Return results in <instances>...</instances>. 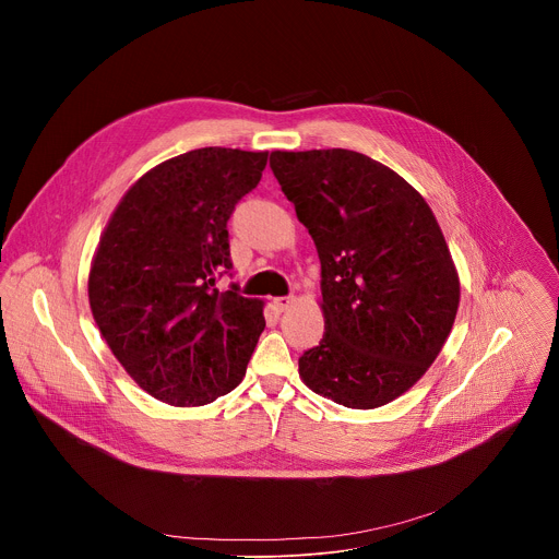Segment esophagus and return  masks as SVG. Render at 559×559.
Wrapping results in <instances>:
<instances>
[{
	"instance_id": "34e87169",
	"label": "esophagus",
	"mask_w": 559,
	"mask_h": 559,
	"mask_svg": "<svg viewBox=\"0 0 559 559\" xmlns=\"http://www.w3.org/2000/svg\"><path fill=\"white\" fill-rule=\"evenodd\" d=\"M292 302H294V296H278V298H274V305H276L278 311H285Z\"/></svg>"
}]
</instances>
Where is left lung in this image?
<instances>
[{
	"mask_svg": "<svg viewBox=\"0 0 559 559\" xmlns=\"http://www.w3.org/2000/svg\"><path fill=\"white\" fill-rule=\"evenodd\" d=\"M270 168L323 272L325 334L298 358L300 378L343 407H382L423 378L455 321L460 281L440 225L367 154L276 150Z\"/></svg>",
	"mask_w": 559,
	"mask_h": 559,
	"instance_id": "8db88e82",
	"label": "left lung"
}]
</instances>
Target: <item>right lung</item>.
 <instances>
[{
	"mask_svg": "<svg viewBox=\"0 0 559 559\" xmlns=\"http://www.w3.org/2000/svg\"><path fill=\"white\" fill-rule=\"evenodd\" d=\"M267 152L201 147L143 175L117 205L93 261L88 296L108 347L150 395L214 403L243 380L265 330L263 302L231 283L227 221Z\"/></svg>",
	"mask_w": 559,
	"mask_h": 559,
	"instance_id": "obj_1",
	"label": "right lung"
}]
</instances>
